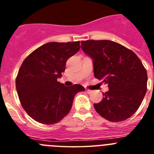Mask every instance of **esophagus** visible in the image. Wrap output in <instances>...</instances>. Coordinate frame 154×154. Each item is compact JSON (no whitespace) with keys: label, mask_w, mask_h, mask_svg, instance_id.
<instances>
[{"label":"esophagus","mask_w":154,"mask_h":154,"mask_svg":"<svg viewBox=\"0 0 154 154\" xmlns=\"http://www.w3.org/2000/svg\"><path fill=\"white\" fill-rule=\"evenodd\" d=\"M85 92H87V93H91V92H92V90H90V89H85Z\"/></svg>","instance_id":"obj_1"}]
</instances>
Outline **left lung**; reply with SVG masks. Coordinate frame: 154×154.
Wrapping results in <instances>:
<instances>
[{
  "instance_id": "1",
  "label": "left lung",
  "mask_w": 154,
  "mask_h": 154,
  "mask_svg": "<svg viewBox=\"0 0 154 154\" xmlns=\"http://www.w3.org/2000/svg\"><path fill=\"white\" fill-rule=\"evenodd\" d=\"M82 49L93 59L94 75L107 84L108 92L95 103L96 112L111 122L130 118L146 92L147 73L132 50L109 40L82 41Z\"/></svg>"
}]
</instances>
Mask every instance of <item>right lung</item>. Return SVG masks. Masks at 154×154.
Listing matches in <instances>:
<instances>
[{"instance_id":"add662e5","label":"right lung","mask_w":154,"mask_h":154,"mask_svg":"<svg viewBox=\"0 0 154 154\" xmlns=\"http://www.w3.org/2000/svg\"><path fill=\"white\" fill-rule=\"evenodd\" d=\"M80 42H48L24 60L16 77V89L23 109L33 119L45 125L58 123L67 115L75 94L84 91L79 84L65 86L57 79Z\"/></svg>"}]
</instances>
